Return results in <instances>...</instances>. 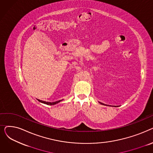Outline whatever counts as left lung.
Returning a JSON list of instances; mask_svg holds the SVG:
<instances>
[{"label": "left lung", "mask_w": 153, "mask_h": 153, "mask_svg": "<svg viewBox=\"0 0 153 153\" xmlns=\"http://www.w3.org/2000/svg\"><path fill=\"white\" fill-rule=\"evenodd\" d=\"M114 107H116V106H114Z\"/></svg>", "instance_id": "left-lung-1"}]
</instances>
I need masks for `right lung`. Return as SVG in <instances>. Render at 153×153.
Returning a JSON list of instances; mask_svg holds the SVG:
<instances>
[{
  "label": "right lung",
  "instance_id": "right-lung-1",
  "mask_svg": "<svg viewBox=\"0 0 153 153\" xmlns=\"http://www.w3.org/2000/svg\"><path fill=\"white\" fill-rule=\"evenodd\" d=\"M62 100H58V101H56V102H44V101H42V100H39L38 99V101H39V102L45 103V104H46V105H55V104L58 103L59 102H60L62 101Z\"/></svg>",
  "mask_w": 153,
  "mask_h": 153
}]
</instances>
